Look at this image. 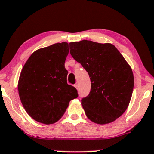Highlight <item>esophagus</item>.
<instances>
[{"label":"esophagus","instance_id":"esophagus-1","mask_svg":"<svg viewBox=\"0 0 154 154\" xmlns=\"http://www.w3.org/2000/svg\"><path fill=\"white\" fill-rule=\"evenodd\" d=\"M74 86H75V87L76 89H77V88H78V84H77V83H76L75 85H74Z\"/></svg>","mask_w":154,"mask_h":154}]
</instances>
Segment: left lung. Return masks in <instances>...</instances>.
<instances>
[{
    "label": "left lung",
    "instance_id": "obj_1",
    "mask_svg": "<svg viewBox=\"0 0 154 154\" xmlns=\"http://www.w3.org/2000/svg\"><path fill=\"white\" fill-rule=\"evenodd\" d=\"M69 50L90 77V92L81 100L87 118L98 124L113 122L131 101L134 85L131 66L111 43L84 40L70 42Z\"/></svg>",
    "mask_w": 154,
    "mask_h": 154
}]
</instances>
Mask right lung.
Returning <instances> with one entry per match:
<instances>
[{
	"label": "right lung",
	"mask_w": 154,
	"mask_h": 154,
	"mask_svg": "<svg viewBox=\"0 0 154 154\" xmlns=\"http://www.w3.org/2000/svg\"><path fill=\"white\" fill-rule=\"evenodd\" d=\"M69 44L63 42L35 51L23 66L17 89L25 110L34 120L51 124L60 120L77 91L67 85L65 62Z\"/></svg>",
	"instance_id": "obj_1"
}]
</instances>
